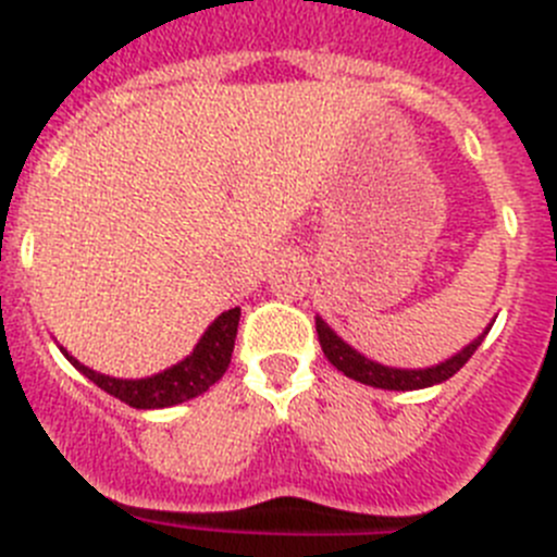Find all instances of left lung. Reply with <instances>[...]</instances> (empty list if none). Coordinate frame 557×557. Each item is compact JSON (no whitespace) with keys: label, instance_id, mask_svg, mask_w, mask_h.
Instances as JSON below:
<instances>
[{"label":"left lung","instance_id":"left-lung-1","mask_svg":"<svg viewBox=\"0 0 557 557\" xmlns=\"http://www.w3.org/2000/svg\"><path fill=\"white\" fill-rule=\"evenodd\" d=\"M315 332H318V339H321L323 354H326V359L332 361L339 372H345V375L354 377V381L367 383V386L394 388V392H410V388H428V386H435V383L449 381V377L455 375V372L460 370V367L466 364L473 354H476V348L482 345L484 334L490 332V326H487V332L479 334L471 345H466L460 354L451 356V359H446V361H441V364H435V367H424V370H397V367H386V364H377V361L367 359V356H361L359 350L350 348L348 343H343V339H339L337 334L329 329V323L323 321V318H315Z\"/></svg>","mask_w":557,"mask_h":557}]
</instances>
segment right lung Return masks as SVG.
Listing matches in <instances>:
<instances>
[{
  "label": "right lung",
  "mask_w": 557,
  "mask_h": 557,
  "mask_svg": "<svg viewBox=\"0 0 557 557\" xmlns=\"http://www.w3.org/2000/svg\"><path fill=\"white\" fill-rule=\"evenodd\" d=\"M239 315L242 310L234 307V310L214 318V323L203 332V337L198 339V345L193 348V354L187 359H182L180 364L169 367V370L158 372L152 377H135L133 381V377L102 375V372H95L86 364H81L64 348L59 350L67 356V361L75 370L84 372L102 392L113 394L116 399L127 403L129 408H171V405H180L185 399L198 397V394H203L209 386H214L223 377V372L231 364V354H234Z\"/></svg>",
  "instance_id": "right-lung-1"
}]
</instances>
